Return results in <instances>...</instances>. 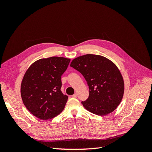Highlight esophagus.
I'll return each instance as SVG.
<instances>
[{
	"label": "esophagus",
	"instance_id": "34e87169",
	"mask_svg": "<svg viewBox=\"0 0 152 152\" xmlns=\"http://www.w3.org/2000/svg\"><path fill=\"white\" fill-rule=\"evenodd\" d=\"M72 97H73V98H77V94H73V95H72Z\"/></svg>",
	"mask_w": 152,
	"mask_h": 152
}]
</instances>
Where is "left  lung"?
I'll use <instances>...</instances> for the list:
<instances>
[{
    "label": "left lung",
    "instance_id": "left-lung-1",
    "mask_svg": "<svg viewBox=\"0 0 152 152\" xmlns=\"http://www.w3.org/2000/svg\"><path fill=\"white\" fill-rule=\"evenodd\" d=\"M70 66L84 76L89 86V97L82 102L87 110L102 116L117 108L123 97L124 84L112 61L99 55L86 54L73 59Z\"/></svg>",
    "mask_w": 152,
    "mask_h": 152
}]
</instances>
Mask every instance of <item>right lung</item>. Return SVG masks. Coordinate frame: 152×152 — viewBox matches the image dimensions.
I'll return each mask as SVG.
<instances>
[{
    "instance_id": "obj_1",
    "label": "right lung",
    "mask_w": 152,
    "mask_h": 152,
    "mask_svg": "<svg viewBox=\"0 0 152 152\" xmlns=\"http://www.w3.org/2000/svg\"><path fill=\"white\" fill-rule=\"evenodd\" d=\"M70 61V59L62 57L40 59L26 72L21 95L27 110L36 117L52 118L65 108L68 96L61 91V79Z\"/></svg>"
}]
</instances>
